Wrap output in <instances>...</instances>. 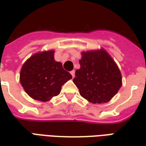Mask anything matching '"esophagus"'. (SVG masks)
<instances>
[{
    "mask_svg": "<svg viewBox=\"0 0 146 146\" xmlns=\"http://www.w3.org/2000/svg\"><path fill=\"white\" fill-rule=\"evenodd\" d=\"M70 74L72 75L73 78H74V76H75V71H74V70L70 71Z\"/></svg>",
    "mask_w": 146,
    "mask_h": 146,
    "instance_id": "1",
    "label": "esophagus"
}]
</instances>
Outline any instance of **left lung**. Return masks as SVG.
Masks as SVG:
<instances>
[{
	"label": "left lung",
	"mask_w": 146,
	"mask_h": 146,
	"mask_svg": "<svg viewBox=\"0 0 146 146\" xmlns=\"http://www.w3.org/2000/svg\"><path fill=\"white\" fill-rule=\"evenodd\" d=\"M81 54L80 68L73 80L80 96L93 104L108 102L122 86L117 65L104 48L82 51Z\"/></svg>",
	"instance_id": "8db88e82"
}]
</instances>
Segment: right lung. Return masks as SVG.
<instances>
[{"instance_id":"1","label":"right lung","mask_w":146,"mask_h":146,"mask_svg":"<svg viewBox=\"0 0 146 146\" xmlns=\"http://www.w3.org/2000/svg\"><path fill=\"white\" fill-rule=\"evenodd\" d=\"M54 54V50L35 53L22 66L19 82L33 99L48 102L58 96L62 86L72 79L61 63L55 60Z\"/></svg>"}]
</instances>
